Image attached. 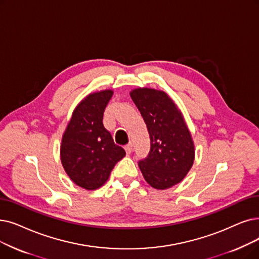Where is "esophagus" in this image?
Listing matches in <instances>:
<instances>
[{"instance_id": "esophagus-1", "label": "esophagus", "mask_w": 259, "mask_h": 259, "mask_svg": "<svg viewBox=\"0 0 259 259\" xmlns=\"http://www.w3.org/2000/svg\"><path fill=\"white\" fill-rule=\"evenodd\" d=\"M132 147H133V145L131 143H129L128 145L125 146V150H126L127 154H130L132 152Z\"/></svg>"}]
</instances>
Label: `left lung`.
<instances>
[{"label": "left lung", "mask_w": 259, "mask_h": 259, "mask_svg": "<svg viewBox=\"0 0 259 259\" xmlns=\"http://www.w3.org/2000/svg\"><path fill=\"white\" fill-rule=\"evenodd\" d=\"M130 96L147 125L151 147L139 167L151 187L167 189L180 183L193 167L195 144L181 110L167 93L137 88Z\"/></svg>", "instance_id": "left-lung-1"}]
</instances>
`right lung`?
<instances>
[{
	"instance_id": "add662e5",
	"label": "right lung",
	"mask_w": 259,
	"mask_h": 259,
	"mask_svg": "<svg viewBox=\"0 0 259 259\" xmlns=\"http://www.w3.org/2000/svg\"><path fill=\"white\" fill-rule=\"evenodd\" d=\"M112 95V90H103L85 96L74 109L62 136L60 160L64 171L87 190L103 186L115 164L126 155L103 123Z\"/></svg>"
}]
</instances>
